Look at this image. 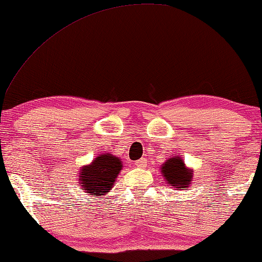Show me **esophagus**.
I'll return each mask as SVG.
<instances>
[{
  "label": "esophagus",
  "instance_id": "obj_1",
  "mask_svg": "<svg viewBox=\"0 0 262 262\" xmlns=\"http://www.w3.org/2000/svg\"><path fill=\"white\" fill-rule=\"evenodd\" d=\"M146 165H147L146 158H141V159H139V160L135 161V166H136V167H141V168H143V167H146Z\"/></svg>",
  "mask_w": 262,
  "mask_h": 262
}]
</instances>
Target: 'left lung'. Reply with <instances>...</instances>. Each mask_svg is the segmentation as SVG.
<instances>
[{
  "label": "left lung",
  "instance_id": "1",
  "mask_svg": "<svg viewBox=\"0 0 262 262\" xmlns=\"http://www.w3.org/2000/svg\"><path fill=\"white\" fill-rule=\"evenodd\" d=\"M160 172L168 186L176 187L177 190H187L192 184L193 169L187 167L183 158L176 154L161 165Z\"/></svg>",
  "mask_w": 262,
  "mask_h": 262
}]
</instances>
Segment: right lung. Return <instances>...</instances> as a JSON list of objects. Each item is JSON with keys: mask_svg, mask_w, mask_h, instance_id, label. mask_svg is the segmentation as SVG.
<instances>
[{"mask_svg": "<svg viewBox=\"0 0 262 262\" xmlns=\"http://www.w3.org/2000/svg\"><path fill=\"white\" fill-rule=\"evenodd\" d=\"M122 166L119 157L112 153L99 154L90 164L79 168L77 179L84 192L102 197L110 192L115 185Z\"/></svg>", "mask_w": 262, "mask_h": 262, "instance_id": "obj_1", "label": "right lung"}]
</instances>
